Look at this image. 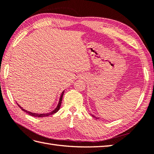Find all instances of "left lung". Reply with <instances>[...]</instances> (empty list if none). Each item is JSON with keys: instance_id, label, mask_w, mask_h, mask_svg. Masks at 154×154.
<instances>
[{"instance_id": "8db88e82", "label": "left lung", "mask_w": 154, "mask_h": 154, "mask_svg": "<svg viewBox=\"0 0 154 154\" xmlns=\"http://www.w3.org/2000/svg\"><path fill=\"white\" fill-rule=\"evenodd\" d=\"M92 117H94V118H96V119H98V118H97V117H95V116H94V115H92Z\"/></svg>"}]
</instances>
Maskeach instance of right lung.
<instances>
[{
    "label": "right lung",
    "instance_id": "obj_1",
    "mask_svg": "<svg viewBox=\"0 0 154 154\" xmlns=\"http://www.w3.org/2000/svg\"><path fill=\"white\" fill-rule=\"evenodd\" d=\"M63 93H64V91H63L62 92V94H61V97H60V100H59V103H58V104H57V106L56 108L55 109V110H54L53 111H51V112H50L45 113H45H43V114H37V113L31 112H29V111H26V110H25L24 109H23L22 107L20 106L18 104H18V106L20 107V108L21 109V110H23V111L25 112H27V113H28L29 115L33 116V117H48V116L53 115V114H54V113H56V112H57V111H59V109H60V106H61V104H62V98H63Z\"/></svg>",
    "mask_w": 154,
    "mask_h": 154
}]
</instances>
